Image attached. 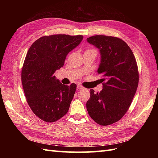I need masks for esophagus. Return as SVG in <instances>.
<instances>
[{
	"instance_id": "34e87169",
	"label": "esophagus",
	"mask_w": 158,
	"mask_h": 158,
	"mask_svg": "<svg viewBox=\"0 0 158 158\" xmlns=\"http://www.w3.org/2000/svg\"><path fill=\"white\" fill-rule=\"evenodd\" d=\"M77 89H85V88H83V87H82L81 85H77Z\"/></svg>"
}]
</instances>
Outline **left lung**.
I'll return each mask as SVG.
<instances>
[{"label": "left lung", "instance_id": "8db88e82", "mask_svg": "<svg viewBox=\"0 0 158 158\" xmlns=\"http://www.w3.org/2000/svg\"><path fill=\"white\" fill-rule=\"evenodd\" d=\"M100 53L98 74L102 89H90L86 103L91 118L99 125L109 126L122 118L132 103L139 85V71L133 52L123 40L105 35L87 39Z\"/></svg>", "mask_w": 158, "mask_h": 158}]
</instances>
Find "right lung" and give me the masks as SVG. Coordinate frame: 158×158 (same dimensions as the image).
I'll list each match as a JSON object with an SVG mask.
<instances>
[{
    "label": "right lung",
    "instance_id": "add662e5",
    "mask_svg": "<svg viewBox=\"0 0 158 158\" xmlns=\"http://www.w3.org/2000/svg\"><path fill=\"white\" fill-rule=\"evenodd\" d=\"M83 38L82 35L44 36L28 49L22 69V86L32 112L44 122H56L68 112L77 85L62 84L54 73Z\"/></svg>",
    "mask_w": 158,
    "mask_h": 158
}]
</instances>
